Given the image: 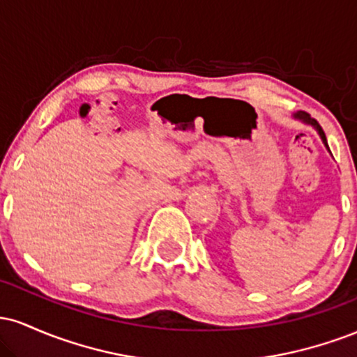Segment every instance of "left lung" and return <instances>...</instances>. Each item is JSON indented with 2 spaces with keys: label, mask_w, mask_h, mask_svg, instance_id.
<instances>
[{
  "label": "left lung",
  "mask_w": 357,
  "mask_h": 357,
  "mask_svg": "<svg viewBox=\"0 0 357 357\" xmlns=\"http://www.w3.org/2000/svg\"><path fill=\"white\" fill-rule=\"evenodd\" d=\"M294 117L296 119H298V121H302V122H305V124H310L312 127H315V130H317L319 132V136H321V139H322V142L324 144H326V147L327 149H329V146H327V139H326V134H324V130H322V127L319 126V122L315 121V119H312L309 116V114L307 112H304V110H298V112H296L294 114Z\"/></svg>",
  "instance_id": "obj_1"
}]
</instances>
